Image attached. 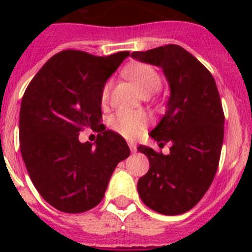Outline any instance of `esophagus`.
<instances>
[{"mask_svg":"<svg viewBox=\"0 0 252 252\" xmlns=\"http://www.w3.org/2000/svg\"><path fill=\"white\" fill-rule=\"evenodd\" d=\"M127 145H128V148H130V150L132 151V153H135V151H136V144H135V142L128 141Z\"/></svg>","mask_w":252,"mask_h":252,"instance_id":"obj_1","label":"esophagus"}]
</instances>
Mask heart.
<instances>
[{
    "instance_id": "1",
    "label": "heart",
    "mask_w": 252,
    "mask_h": 252,
    "mask_svg": "<svg viewBox=\"0 0 252 252\" xmlns=\"http://www.w3.org/2000/svg\"><path fill=\"white\" fill-rule=\"evenodd\" d=\"M127 77L135 83L142 94L157 92L161 86V79L153 66L146 64H135L127 69ZM111 90V82H107L102 91V101L108 98ZM108 125L113 131L125 137H136L146 126V116L141 112L120 111L111 116Z\"/></svg>"
}]
</instances>
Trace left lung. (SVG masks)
<instances>
[{"label": "left lung", "mask_w": 252, "mask_h": 252, "mask_svg": "<svg viewBox=\"0 0 252 252\" xmlns=\"http://www.w3.org/2000/svg\"><path fill=\"white\" fill-rule=\"evenodd\" d=\"M131 57L161 68L170 90L165 115L150 131L161 145L170 142V153L137 148L150 162L137 182L139 195L155 212L182 215L201 201L217 171L224 131L220 93L212 74L182 46L133 51Z\"/></svg>", "instance_id": "left-lung-1"}]
</instances>
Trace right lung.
<instances>
[{
	"mask_svg": "<svg viewBox=\"0 0 252 252\" xmlns=\"http://www.w3.org/2000/svg\"><path fill=\"white\" fill-rule=\"evenodd\" d=\"M128 54L60 51L22 97V159L40 195L62 212L82 213L97 206L117 164L130 155L124 137L111 130L98 133L93 144L79 141L81 131L98 126L104 84Z\"/></svg>",
	"mask_w": 252,
	"mask_h": 252,
	"instance_id": "obj_1",
	"label": "right lung"
}]
</instances>
